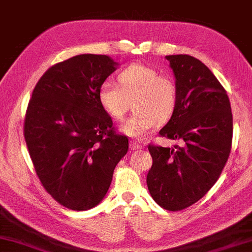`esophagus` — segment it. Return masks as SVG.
Listing matches in <instances>:
<instances>
[{
	"instance_id": "34e87169",
	"label": "esophagus",
	"mask_w": 252,
	"mask_h": 252,
	"mask_svg": "<svg viewBox=\"0 0 252 252\" xmlns=\"http://www.w3.org/2000/svg\"><path fill=\"white\" fill-rule=\"evenodd\" d=\"M130 148L134 150H138V149H142V145L137 143L136 141H130Z\"/></svg>"
}]
</instances>
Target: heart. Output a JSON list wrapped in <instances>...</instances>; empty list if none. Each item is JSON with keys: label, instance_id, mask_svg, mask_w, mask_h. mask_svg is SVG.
I'll return each instance as SVG.
<instances>
[{"label": "heart", "instance_id": "1", "mask_svg": "<svg viewBox=\"0 0 252 252\" xmlns=\"http://www.w3.org/2000/svg\"><path fill=\"white\" fill-rule=\"evenodd\" d=\"M120 86L105 81L99 86L98 102L114 120H122L132 101L134 113L121 124L131 137H142L174 114L177 104V84L174 77L158 74L153 66L132 63L117 75Z\"/></svg>", "mask_w": 252, "mask_h": 252}]
</instances>
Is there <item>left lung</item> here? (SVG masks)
<instances>
[{
  "label": "left lung",
  "instance_id": "1",
  "mask_svg": "<svg viewBox=\"0 0 252 252\" xmlns=\"http://www.w3.org/2000/svg\"><path fill=\"white\" fill-rule=\"evenodd\" d=\"M177 84V104L160 137L183 145L149 144L153 165L147 184L157 204L183 210L216 183L231 151L232 114L225 89L204 63L189 55H169Z\"/></svg>",
  "mask_w": 252,
  "mask_h": 252
}]
</instances>
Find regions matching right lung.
Returning <instances> with one entry per match:
<instances>
[{
    "mask_svg": "<svg viewBox=\"0 0 252 252\" xmlns=\"http://www.w3.org/2000/svg\"><path fill=\"white\" fill-rule=\"evenodd\" d=\"M107 55L83 54L50 66L27 108L24 139L45 191L71 210L104 198L129 141L98 102L99 86L116 70Z\"/></svg>",
    "mask_w": 252,
    "mask_h": 252,
    "instance_id": "obj_1",
    "label": "right lung"
}]
</instances>
